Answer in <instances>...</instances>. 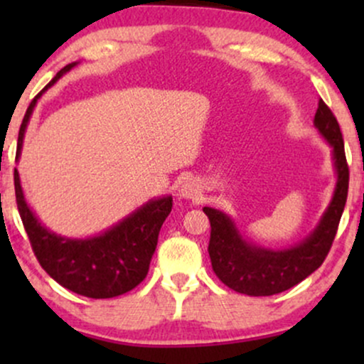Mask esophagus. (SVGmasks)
Listing matches in <instances>:
<instances>
[{
	"label": "esophagus",
	"instance_id": "34e87169",
	"mask_svg": "<svg viewBox=\"0 0 364 364\" xmlns=\"http://www.w3.org/2000/svg\"><path fill=\"white\" fill-rule=\"evenodd\" d=\"M179 196L186 200H195L196 202V200L202 196V188H200V185L195 179H186L181 185V188H179Z\"/></svg>",
	"mask_w": 364,
	"mask_h": 364
}]
</instances>
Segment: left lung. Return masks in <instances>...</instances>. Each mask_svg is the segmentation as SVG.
Returning a JSON list of instances; mask_svg holds the SVG:
<instances>
[{
	"label": "left lung",
	"mask_w": 364,
	"mask_h": 364,
	"mask_svg": "<svg viewBox=\"0 0 364 364\" xmlns=\"http://www.w3.org/2000/svg\"><path fill=\"white\" fill-rule=\"evenodd\" d=\"M313 124L332 150L336 186L320 220L301 241L281 250L258 246L241 235L231 215L219 208L203 207L212 228L208 243L212 269L232 291L248 296L287 291L315 272L327 257L348 200L349 169L339 123L321 99Z\"/></svg>",
	"instance_id": "obj_1"
}]
</instances>
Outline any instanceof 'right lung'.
<instances>
[{
    "label": "right lung",
    "instance_id": "right-lung-1",
    "mask_svg": "<svg viewBox=\"0 0 364 364\" xmlns=\"http://www.w3.org/2000/svg\"><path fill=\"white\" fill-rule=\"evenodd\" d=\"M77 65L78 61L66 65L43 92L53 87L63 75ZM43 92L31 102L25 112L18 132L16 161L22 154L28 121ZM15 195L23 228L41 267L68 291L94 299L116 298L132 291L147 277L150 260L157 246L159 231L173 208V196H157L99 235L68 237L56 235L41 223L25 200L16 169Z\"/></svg>",
    "mask_w": 364,
    "mask_h": 364
}]
</instances>
